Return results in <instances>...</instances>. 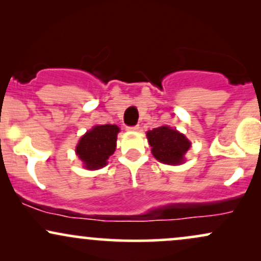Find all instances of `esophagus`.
I'll list each match as a JSON object with an SVG mask.
<instances>
[{
    "label": "esophagus",
    "instance_id": "1",
    "mask_svg": "<svg viewBox=\"0 0 261 261\" xmlns=\"http://www.w3.org/2000/svg\"><path fill=\"white\" fill-rule=\"evenodd\" d=\"M127 130H130V131H140V125H136V126L127 127Z\"/></svg>",
    "mask_w": 261,
    "mask_h": 261
}]
</instances>
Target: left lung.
<instances>
[{"label":"left lung","mask_w":261,"mask_h":261,"mask_svg":"<svg viewBox=\"0 0 261 261\" xmlns=\"http://www.w3.org/2000/svg\"><path fill=\"white\" fill-rule=\"evenodd\" d=\"M148 143L157 161L170 166L184 163V154L190 148V141L169 126H160L147 131Z\"/></svg>","instance_id":"8db88e82"}]
</instances>
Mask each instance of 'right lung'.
Returning <instances> with one entry per match:
<instances>
[{
	"label": "right lung",
	"instance_id": "1",
	"mask_svg": "<svg viewBox=\"0 0 261 261\" xmlns=\"http://www.w3.org/2000/svg\"><path fill=\"white\" fill-rule=\"evenodd\" d=\"M119 131L116 125H95L81 137L76 154L85 168L95 170L107 166L109 157L115 152Z\"/></svg>",
	"mask_w": 261,
	"mask_h": 261
}]
</instances>
